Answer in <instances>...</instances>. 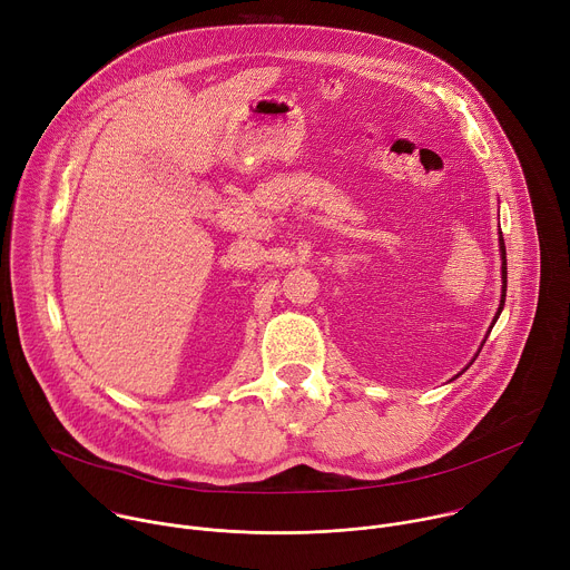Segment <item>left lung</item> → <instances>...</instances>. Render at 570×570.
<instances>
[{
	"instance_id": "obj_1",
	"label": "left lung",
	"mask_w": 570,
	"mask_h": 570,
	"mask_svg": "<svg viewBox=\"0 0 570 570\" xmlns=\"http://www.w3.org/2000/svg\"><path fill=\"white\" fill-rule=\"evenodd\" d=\"M499 248H501V279H503V286H501V304H499V311H497V315H494L492 327L497 324V320H499V315H501V311H503V306H505V291H508V259H505V240H503V232H499ZM492 327H490V332H492ZM482 345H484V343H482ZM482 345H480V350H482ZM475 356H478V354H475ZM475 356L471 358V363L475 361ZM471 363H469V365H471ZM469 365H466V367H469ZM466 367H464V370H466ZM464 370H462V372H464ZM462 372H460V374H462ZM460 374H458V376H460Z\"/></svg>"
}]
</instances>
